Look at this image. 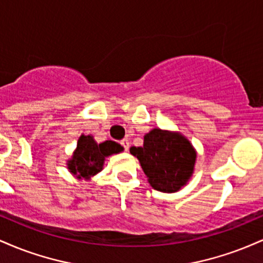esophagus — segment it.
<instances>
[{
	"instance_id": "1",
	"label": "esophagus",
	"mask_w": 263,
	"mask_h": 263,
	"mask_svg": "<svg viewBox=\"0 0 263 263\" xmlns=\"http://www.w3.org/2000/svg\"><path fill=\"white\" fill-rule=\"evenodd\" d=\"M120 143H121V146L123 147V148H125V151H128V148H129V142H128V140H122L121 142H120Z\"/></svg>"
}]
</instances>
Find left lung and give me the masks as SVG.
<instances>
[{"label": "left lung", "instance_id": "1", "mask_svg": "<svg viewBox=\"0 0 263 263\" xmlns=\"http://www.w3.org/2000/svg\"><path fill=\"white\" fill-rule=\"evenodd\" d=\"M148 183L163 193L178 192L194 172L197 152L179 132L153 128L144 136L143 147H131Z\"/></svg>", "mask_w": 263, "mask_h": 263}]
</instances>
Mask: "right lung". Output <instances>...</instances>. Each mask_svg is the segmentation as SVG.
Segmentation results:
<instances>
[{
  "instance_id": "1",
  "label": "right lung",
  "mask_w": 263,
  "mask_h": 263,
  "mask_svg": "<svg viewBox=\"0 0 263 263\" xmlns=\"http://www.w3.org/2000/svg\"><path fill=\"white\" fill-rule=\"evenodd\" d=\"M121 151L123 147L114 141L96 143L91 135H81L73 157L66 163L68 170L77 176L78 179H90L101 172L106 157Z\"/></svg>"
}]
</instances>
